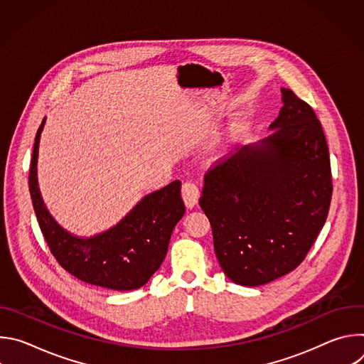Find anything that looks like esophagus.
Segmentation results:
<instances>
[{"label":"esophagus","mask_w":364,"mask_h":364,"mask_svg":"<svg viewBox=\"0 0 364 364\" xmlns=\"http://www.w3.org/2000/svg\"><path fill=\"white\" fill-rule=\"evenodd\" d=\"M181 194H183V200H184V203L187 205V209H193V207L198 203L200 190H198V187L193 181H186L183 184Z\"/></svg>","instance_id":"34e87169"}]
</instances>
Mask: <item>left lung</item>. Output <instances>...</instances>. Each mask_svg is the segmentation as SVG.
Masks as SVG:
<instances>
[{"mask_svg":"<svg viewBox=\"0 0 364 364\" xmlns=\"http://www.w3.org/2000/svg\"><path fill=\"white\" fill-rule=\"evenodd\" d=\"M271 134L205 174L200 207L209 218L225 275L259 287L294 271L321 232L331 201V167L313 108L281 89Z\"/></svg>","mask_w":364,"mask_h":364,"instance_id":"left-lung-1","label":"left lung"}]
</instances>
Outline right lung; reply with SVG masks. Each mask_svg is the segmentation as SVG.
<instances>
[{
    "instance_id": "right-lung-1",
    "label": "right lung",
    "mask_w": 364,
    "mask_h": 364,
    "mask_svg": "<svg viewBox=\"0 0 364 364\" xmlns=\"http://www.w3.org/2000/svg\"><path fill=\"white\" fill-rule=\"evenodd\" d=\"M43 119L34 139L28 187L41 233L56 261L77 279L115 291L144 287L159 271L168 250L173 229L186 205L181 181L144 196L114 226L92 236H77L51 216L41 197L37 177Z\"/></svg>"
}]
</instances>
